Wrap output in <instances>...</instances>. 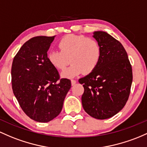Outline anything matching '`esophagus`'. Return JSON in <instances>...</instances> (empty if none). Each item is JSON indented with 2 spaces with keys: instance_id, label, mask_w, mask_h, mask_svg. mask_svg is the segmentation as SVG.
Instances as JSON below:
<instances>
[{
  "instance_id": "obj_1",
  "label": "esophagus",
  "mask_w": 147,
  "mask_h": 147,
  "mask_svg": "<svg viewBox=\"0 0 147 147\" xmlns=\"http://www.w3.org/2000/svg\"><path fill=\"white\" fill-rule=\"evenodd\" d=\"M77 83V81L75 80H71V84L73 86V85H75V84Z\"/></svg>"
}]
</instances>
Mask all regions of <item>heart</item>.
Here are the masks:
<instances>
[{
    "instance_id": "obj_1",
    "label": "heart",
    "mask_w": 147,
    "mask_h": 147,
    "mask_svg": "<svg viewBox=\"0 0 147 147\" xmlns=\"http://www.w3.org/2000/svg\"><path fill=\"white\" fill-rule=\"evenodd\" d=\"M59 51L48 53L49 63L58 70H63L62 76L71 78L82 72L88 74L97 67L101 58V47L93 38L83 35H67L61 38L58 45Z\"/></svg>"
}]
</instances>
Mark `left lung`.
Here are the masks:
<instances>
[{
  "label": "left lung",
  "mask_w": 147,
  "mask_h": 147,
  "mask_svg": "<svg viewBox=\"0 0 147 147\" xmlns=\"http://www.w3.org/2000/svg\"><path fill=\"white\" fill-rule=\"evenodd\" d=\"M101 47L97 67L79 80L84 92L82 103L87 114L95 119L112 117L128 101L133 82V70L126 51L120 42L104 31H96Z\"/></svg>",
  "instance_id": "obj_1"
}]
</instances>
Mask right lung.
<instances>
[{
	"mask_svg": "<svg viewBox=\"0 0 147 147\" xmlns=\"http://www.w3.org/2000/svg\"><path fill=\"white\" fill-rule=\"evenodd\" d=\"M54 36H37L26 42L14 57L11 70L14 95L24 113L46 123L60 114L71 82L60 78L47 51Z\"/></svg>",
	"mask_w": 147,
	"mask_h": 147,
	"instance_id": "obj_1",
	"label": "right lung"
}]
</instances>
